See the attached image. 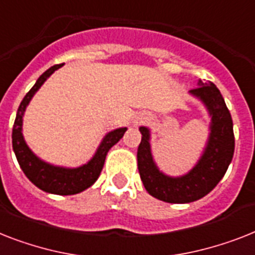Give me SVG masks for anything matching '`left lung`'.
<instances>
[{
  "label": "left lung",
  "mask_w": 255,
  "mask_h": 255,
  "mask_svg": "<svg viewBox=\"0 0 255 255\" xmlns=\"http://www.w3.org/2000/svg\"><path fill=\"white\" fill-rule=\"evenodd\" d=\"M190 90L202 99L212 117L207 148L196 166L188 174L171 178L162 174L153 162L149 129L140 127L142 137L137 149V166L142 185L157 199L167 203H190L206 196L224 177L235 153V133L231 113L215 84H203Z\"/></svg>",
  "instance_id": "left-lung-1"
}]
</instances>
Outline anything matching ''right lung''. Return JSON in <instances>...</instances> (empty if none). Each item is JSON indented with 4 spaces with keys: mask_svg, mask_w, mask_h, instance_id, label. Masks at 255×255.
Here are the masks:
<instances>
[{
    "mask_svg": "<svg viewBox=\"0 0 255 255\" xmlns=\"http://www.w3.org/2000/svg\"><path fill=\"white\" fill-rule=\"evenodd\" d=\"M60 67H63V64H57V65L49 68L48 70H45L44 73L38 78L36 84L31 88L30 92L24 95L23 101L20 102L19 107H18L11 137H13L14 153H15L16 160L19 162V166L22 167L26 177L36 187L45 192L57 194V195H73V194H78V192L90 187L98 179L103 165H105L107 152L111 146L115 145L123 137L127 128H118L115 131L107 133L92 160L86 165L77 167V169L57 167L39 160L24 142L23 134H22V119H23L24 110L32 98V95L38 92L39 88L44 84V81Z\"/></svg>",
    "mask_w": 255,
    "mask_h": 255,
    "instance_id": "add662e5",
    "label": "right lung"
}]
</instances>
